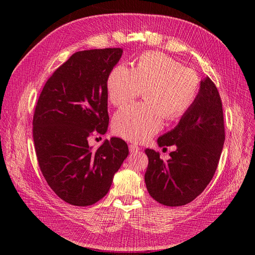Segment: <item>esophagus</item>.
Returning <instances> with one entry per match:
<instances>
[{"label": "esophagus", "instance_id": "obj_1", "mask_svg": "<svg viewBox=\"0 0 255 255\" xmlns=\"http://www.w3.org/2000/svg\"><path fill=\"white\" fill-rule=\"evenodd\" d=\"M128 149H129L130 153H136L140 150V146H138L135 143H130V144H128Z\"/></svg>", "mask_w": 255, "mask_h": 255}]
</instances>
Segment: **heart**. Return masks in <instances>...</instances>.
I'll use <instances>...</instances> for the list:
<instances>
[{
  "label": "heart",
  "mask_w": 255,
  "mask_h": 255,
  "mask_svg": "<svg viewBox=\"0 0 255 255\" xmlns=\"http://www.w3.org/2000/svg\"><path fill=\"white\" fill-rule=\"evenodd\" d=\"M199 75L180 61L160 52H146L134 69L116 66L107 79L111 103L125 106L144 90L145 101L120 110L113 120L114 132L125 139L142 142L163 128L164 120H177L196 103Z\"/></svg>",
  "instance_id": "obj_1"
}]
</instances>
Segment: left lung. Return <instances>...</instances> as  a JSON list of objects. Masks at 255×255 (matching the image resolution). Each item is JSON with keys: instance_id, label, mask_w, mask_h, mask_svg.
Instances as JSON below:
<instances>
[{"instance_id": "left-lung-1", "label": "left lung", "mask_w": 255, "mask_h": 255, "mask_svg": "<svg viewBox=\"0 0 255 255\" xmlns=\"http://www.w3.org/2000/svg\"><path fill=\"white\" fill-rule=\"evenodd\" d=\"M222 102L210 78L201 81L196 103L172 130L157 139L159 146L175 145L167 161L146 149L144 182L150 196L167 206L195 200L212 181L225 143Z\"/></svg>"}]
</instances>
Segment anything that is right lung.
I'll return each mask as SVG.
<instances>
[{
	"label": "right lung",
	"mask_w": 255,
	"mask_h": 255,
	"mask_svg": "<svg viewBox=\"0 0 255 255\" xmlns=\"http://www.w3.org/2000/svg\"><path fill=\"white\" fill-rule=\"evenodd\" d=\"M122 49L74 53L45 83L33 117V138L41 173L65 202L88 206L109 192L115 173L128 154V144L113 137L96 151L88 138L105 134L107 79Z\"/></svg>",
	"instance_id": "add662e5"
}]
</instances>
